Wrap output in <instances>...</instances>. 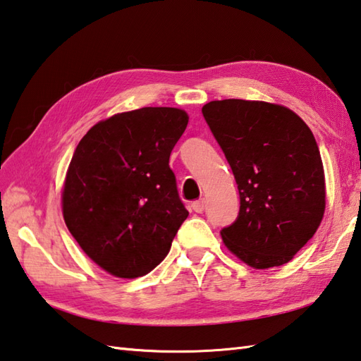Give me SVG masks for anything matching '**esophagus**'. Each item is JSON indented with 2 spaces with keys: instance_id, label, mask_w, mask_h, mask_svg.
I'll return each mask as SVG.
<instances>
[{
  "instance_id": "1",
  "label": "esophagus",
  "mask_w": 361,
  "mask_h": 361,
  "mask_svg": "<svg viewBox=\"0 0 361 361\" xmlns=\"http://www.w3.org/2000/svg\"><path fill=\"white\" fill-rule=\"evenodd\" d=\"M204 206H206L204 200H197V202L192 203V206H190V208H192L195 212H203L204 211Z\"/></svg>"
}]
</instances>
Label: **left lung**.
Segmentation results:
<instances>
[{
  "label": "left lung",
  "instance_id": "1",
  "mask_svg": "<svg viewBox=\"0 0 361 361\" xmlns=\"http://www.w3.org/2000/svg\"><path fill=\"white\" fill-rule=\"evenodd\" d=\"M202 113L228 159L240 195L220 231L242 262L265 270L293 259L323 220L324 169L307 124L287 106L225 99Z\"/></svg>",
  "mask_w": 361,
  "mask_h": 361
}]
</instances>
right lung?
<instances>
[{
	"label": "right lung",
	"instance_id": "obj_1",
	"mask_svg": "<svg viewBox=\"0 0 361 361\" xmlns=\"http://www.w3.org/2000/svg\"><path fill=\"white\" fill-rule=\"evenodd\" d=\"M188 121L180 109L144 106L97 122L75 147L62 192L65 224L116 278L152 271L189 216L169 167Z\"/></svg>",
	"mask_w": 361,
	"mask_h": 361
}]
</instances>
